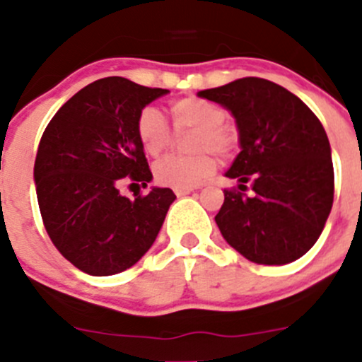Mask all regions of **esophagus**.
<instances>
[{
	"instance_id": "1",
	"label": "esophagus",
	"mask_w": 362,
	"mask_h": 362,
	"mask_svg": "<svg viewBox=\"0 0 362 362\" xmlns=\"http://www.w3.org/2000/svg\"><path fill=\"white\" fill-rule=\"evenodd\" d=\"M173 191H175V194L178 196V198H182V196H187V194H191V192L194 191V187H175Z\"/></svg>"
}]
</instances>
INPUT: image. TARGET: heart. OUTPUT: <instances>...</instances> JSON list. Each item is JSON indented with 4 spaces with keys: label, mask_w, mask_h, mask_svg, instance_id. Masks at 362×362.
<instances>
[{
    "label": "heart",
    "mask_w": 362,
    "mask_h": 362,
    "mask_svg": "<svg viewBox=\"0 0 362 362\" xmlns=\"http://www.w3.org/2000/svg\"><path fill=\"white\" fill-rule=\"evenodd\" d=\"M175 129L178 133L196 131L189 141L192 156H166L154 166L156 182L166 187H194L206 180L217 168L214 154L228 156L236 147V131L224 122L226 112L211 101L182 98L171 103ZM136 133L141 147L158 156L170 147L173 133L166 117L158 108L147 107L136 120Z\"/></svg>",
    "instance_id": "obj_1"
}]
</instances>
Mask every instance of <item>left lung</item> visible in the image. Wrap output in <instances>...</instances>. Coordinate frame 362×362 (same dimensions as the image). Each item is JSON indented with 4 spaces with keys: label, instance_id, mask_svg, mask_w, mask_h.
Listing matches in <instances>:
<instances>
[{
    "label": "left lung",
    "instance_id": "obj_1",
    "mask_svg": "<svg viewBox=\"0 0 362 362\" xmlns=\"http://www.w3.org/2000/svg\"><path fill=\"white\" fill-rule=\"evenodd\" d=\"M199 98L235 117L240 154L226 171L252 194L224 191L215 215L226 242L252 262L280 266L315 245L334 194L331 145L322 124L298 96L264 78H238Z\"/></svg>",
    "mask_w": 362,
    "mask_h": 362
}]
</instances>
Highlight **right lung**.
<instances>
[{
    "mask_svg": "<svg viewBox=\"0 0 362 362\" xmlns=\"http://www.w3.org/2000/svg\"><path fill=\"white\" fill-rule=\"evenodd\" d=\"M168 93L122 76L100 78L69 98L40 140L35 185L43 224L57 250L87 275L136 264L177 199L168 187L134 199L119 191L129 180L151 184L136 120Z\"/></svg>",
    "mask_w": 362,
    "mask_h": 362,
    "instance_id": "1",
    "label": "right lung"
}]
</instances>
